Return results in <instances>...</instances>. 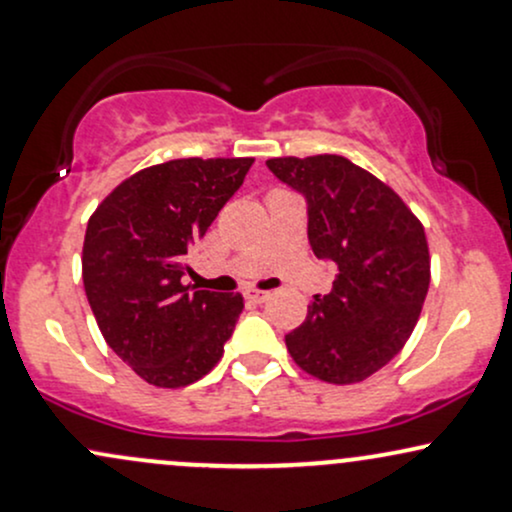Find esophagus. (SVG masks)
I'll use <instances>...</instances> for the list:
<instances>
[{"label":"esophagus","mask_w":512,"mask_h":512,"mask_svg":"<svg viewBox=\"0 0 512 512\" xmlns=\"http://www.w3.org/2000/svg\"><path fill=\"white\" fill-rule=\"evenodd\" d=\"M269 296H272V293L260 291V289H252V291L245 293V298H248V301H252V303H264Z\"/></svg>","instance_id":"obj_1"}]
</instances>
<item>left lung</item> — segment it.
Instances as JSON below:
<instances>
[{"label": "left lung", "mask_w": 512, "mask_h": 512, "mask_svg": "<svg viewBox=\"0 0 512 512\" xmlns=\"http://www.w3.org/2000/svg\"><path fill=\"white\" fill-rule=\"evenodd\" d=\"M267 168L305 197L310 248L339 267L286 349L317 380L361 383L402 351L419 320L431 284L424 226L392 187L344 156L269 158Z\"/></svg>", "instance_id": "1"}]
</instances>
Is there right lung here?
Segmentation results:
<instances>
[{"label": "right lung", "instance_id": "right-lung-1", "mask_svg": "<svg viewBox=\"0 0 512 512\" xmlns=\"http://www.w3.org/2000/svg\"><path fill=\"white\" fill-rule=\"evenodd\" d=\"M255 158H175L122 180L88 219L81 274L105 342L139 378L185 387L207 375L243 296L190 291V245L238 192Z\"/></svg>", "mask_w": 512, "mask_h": 512}]
</instances>
